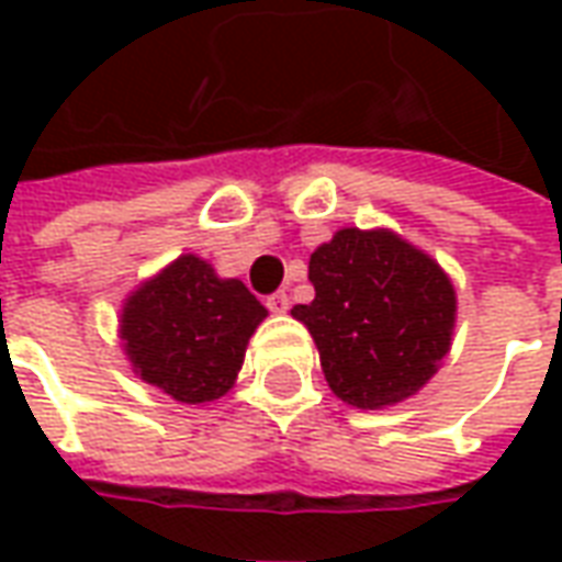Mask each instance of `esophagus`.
I'll return each mask as SVG.
<instances>
[{
	"label": "esophagus",
	"mask_w": 562,
	"mask_h": 562,
	"mask_svg": "<svg viewBox=\"0 0 562 562\" xmlns=\"http://www.w3.org/2000/svg\"><path fill=\"white\" fill-rule=\"evenodd\" d=\"M289 306H292V301H289V294H285V292H277V294H270V297H268V310H270V313H277V316L289 313Z\"/></svg>",
	"instance_id": "1"
}]
</instances>
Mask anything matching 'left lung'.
<instances>
[{
	"mask_svg": "<svg viewBox=\"0 0 562 562\" xmlns=\"http://www.w3.org/2000/svg\"><path fill=\"white\" fill-rule=\"evenodd\" d=\"M316 297L292 316L313 334L330 391L385 409L427 385L451 349L458 297L446 270L389 228H342L310 256Z\"/></svg>",
	"mask_w": 562,
	"mask_h": 562,
	"instance_id": "8db88e82",
	"label": "left lung"
}]
</instances>
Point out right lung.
I'll return each instance as SVG.
<instances>
[{"instance_id": "1", "label": "right lung", "mask_w": 562, "mask_h": 562, "mask_svg": "<svg viewBox=\"0 0 562 562\" xmlns=\"http://www.w3.org/2000/svg\"><path fill=\"white\" fill-rule=\"evenodd\" d=\"M265 316L244 282L216 277L204 258L180 256L128 294L120 340L147 385L180 403H210L234 385Z\"/></svg>"}]
</instances>
